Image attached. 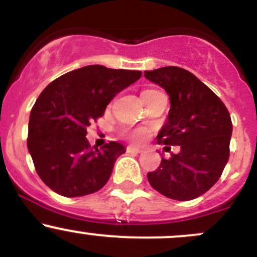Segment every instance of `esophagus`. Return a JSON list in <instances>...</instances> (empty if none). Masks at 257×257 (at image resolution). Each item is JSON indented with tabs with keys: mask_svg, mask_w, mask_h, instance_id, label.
Segmentation results:
<instances>
[{
	"mask_svg": "<svg viewBox=\"0 0 257 257\" xmlns=\"http://www.w3.org/2000/svg\"><path fill=\"white\" fill-rule=\"evenodd\" d=\"M126 152H127V153H141L142 150H141V148H137V147H134V146H127V147H126Z\"/></svg>",
	"mask_w": 257,
	"mask_h": 257,
	"instance_id": "1",
	"label": "esophagus"
}]
</instances>
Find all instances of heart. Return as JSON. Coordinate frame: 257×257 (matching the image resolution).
<instances>
[{
	"instance_id": "heart-1",
	"label": "heart",
	"mask_w": 257,
	"mask_h": 257,
	"mask_svg": "<svg viewBox=\"0 0 257 257\" xmlns=\"http://www.w3.org/2000/svg\"><path fill=\"white\" fill-rule=\"evenodd\" d=\"M147 91V90H145ZM122 135L125 137H127L128 140H131L132 142H136V144H140V142L144 141L147 137L148 131L146 128H135V130H123Z\"/></svg>"
}]
</instances>
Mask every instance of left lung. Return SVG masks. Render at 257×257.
<instances>
[{
    "label": "left lung",
    "instance_id": "left-lung-1",
    "mask_svg": "<svg viewBox=\"0 0 257 257\" xmlns=\"http://www.w3.org/2000/svg\"><path fill=\"white\" fill-rule=\"evenodd\" d=\"M145 76L167 91L168 120L157 136L166 146H181L178 155L162 158L147 173L150 184L171 199L192 200L220 178L230 153L232 123L224 102L194 74L183 68L163 67Z\"/></svg>",
    "mask_w": 257,
    "mask_h": 257
}]
</instances>
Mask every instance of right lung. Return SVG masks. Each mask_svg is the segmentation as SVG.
Wrapping results in <instances>:
<instances>
[{"mask_svg":"<svg viewBox=\"0 0 257 257\" xmlns=\"http://www.w3.org/2000/svg\"><path fill=\"white\" fill-rule=\"evenodd\" d=\"M141 75L139 70L88 65L59 76L41 92L31 110L27 146L39 178L50 189L74 198L106 184L116 158L126 150L115 141L100 150L91 147L86 128Z\"/></svg>","mask_w":257,"mask_h":257,"instance_id":"1","label":"right lung"}]
</instances>
